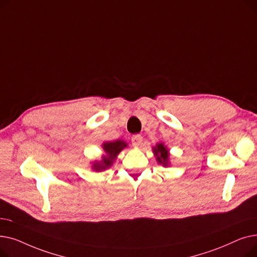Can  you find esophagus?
<instances>
[{"label": "esophagus", "instance_id": "34e87169", "mask_svg": "<svg viewBox=\"0 0 257 257\" xmlns=\"http://www.w3.org/2000/svg\"><path fill=\"white\" fill-rule=\"evenodd\" d=\"M131 142H132V145L136 146V147H140L142 145V142H143V138L142 136H140V134H137V136H133L131 138Z\"/></svg>", "mask_w": 257, "mask_h": 257}]
</instances>
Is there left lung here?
<instances>
[{
  "label": "left lung",
  "mask_w": 257,
  "mask_h": 257,
  "mask_svg": "<svg viewBox=\"0 0 257 257\" xmlns=\"http://www.w3.org/2000/svg\"><path fill=\"white\" fill-rule=\"evenodd\" d=\"M153 153L156 156V160L159 165H163L164 167L170 166V163H169L170 153H169V150L167 149V147H165V145L163 143L157 144L153 148Z\"/></svg>",
  "instance_id": "1"
}]
</instances>
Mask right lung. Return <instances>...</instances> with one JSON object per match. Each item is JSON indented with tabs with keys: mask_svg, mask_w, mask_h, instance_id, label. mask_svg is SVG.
Here are the masks:
<instances>
[{
	"mask_svg": "<svg viewBox=\"0 0 257 257\" xmlns=\"http://www.w3.org/2000/svg\"><path fill=\"white\" fill-rule=\"evenodd\" d=\"M102 147L106 155H103L100 161H94L92 164V170L97 172H101L110 168L118 153L127 147V144L124 141L116 140L114 142H106Z\"/></svg>",
	"mask_w": 257,
	"mask_h": 257,
	"instance_id": "right-lung-1",
	"label": "right lung"
}]
</instances>
